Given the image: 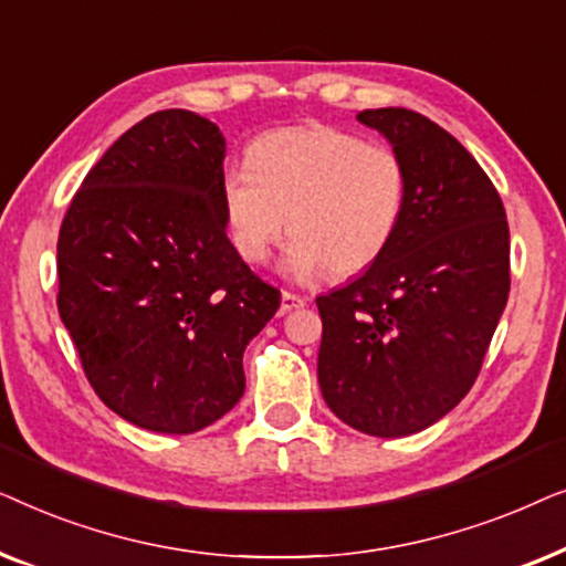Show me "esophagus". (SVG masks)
<instances>
[{"mask_svg": "<svg viewBox=\"0 0 566 566\" xmlns=\"http://www.w3.org/2000/svg\"><path fill=\"white\" fill-rule=\"evenodd\" d=\"M306 306V298L298 296V293H291V291H283L281 296V314H289L293 308H301Z\"/></svg>", "mask_w": 566, "mask_h": 566, "instance_id": "34e87169", "label": "esophagus"}]
</instances>
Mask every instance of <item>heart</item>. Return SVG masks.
I'll return each mask as SVG.
<instances>
[{
  "label": "heart",
  "mask_w": 566,
  "mask_h": 566,
  "mask_svg": "<svg viewBox=\"0 0 566 566\" xmlns=\"http://www.w3.org/2000/svg\"><path fill=\"white\" fill-rule=\"evenodd\" d=\"M409 200L401 151L329 123L268 130L247 161L221 172L231 244L247 262H265L293 237L283 265L293 277H350L368 270L397 237Z\"/></svg>",
  "instance_id": "obj_1"
}]
</instances>
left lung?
<instances>
[{"label": "left lung", "mask_w": 566, "mask_h": 566, "mask_svg": "<svg viewBox=\"0 0 566 566\" xmlns=\"http://www.w3.org/2000/svg\"><path fill=\"white\" fill-rule=\"evenodd\" d=\"M397 146L409 200L389 250L316 298L322 397L376 438L430 428L474 386L510 293L505 206L476 159L407 107L358 113Z\"/></svg>", "instance_id": "1"}]
</instances>
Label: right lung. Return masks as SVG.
Instances as JSON below:
<instances>
[{
  "label": "right lung",
  "mask_w": 566,
  "mask_h": 566,
  "mask_svg": "<svg viewBox=\"0 0 566 566\" xmlns=\"http://www.w3.org/2000/svg\"><path fill=\"white\" fill-rule=\"evenodd\" d=\"M227 142L190 111L128 128L90 169L59 231V314L115 415L188 436L244 394L242 355L281 291L227 237Z\"/></svg>",
  "instance_id": "1"
}]
</instances>
